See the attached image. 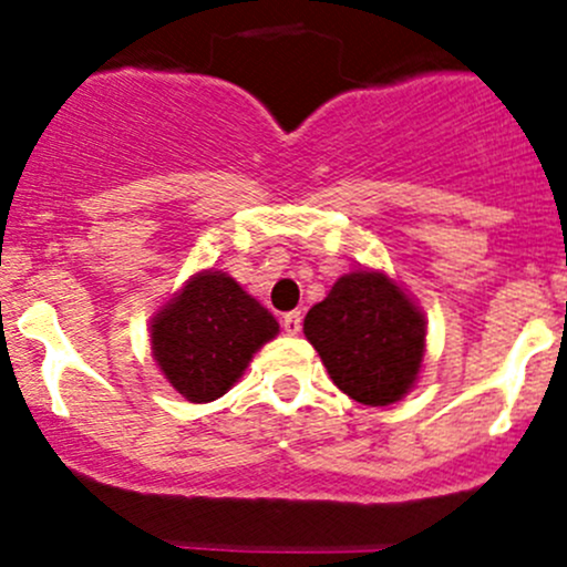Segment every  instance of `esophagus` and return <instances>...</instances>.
Listing matches in <instances>:
<instances>
[{
	"mask_svg": "<svg viewBox=\"0 0 567 567\" xmlns=\"http://www.w3.org/2000/svg\"><path fill=\"white\" fill-rule=\"evenodd\" d=\"M282 329L288 331V334H299V331H301V310H293V312H288V316H282Z\"/></svg>",
	"mask_w": 567,
	"mask_h": 567,
	"instance_id": "esophagus-1",
	"label": "esophagus"
}]
</instances>
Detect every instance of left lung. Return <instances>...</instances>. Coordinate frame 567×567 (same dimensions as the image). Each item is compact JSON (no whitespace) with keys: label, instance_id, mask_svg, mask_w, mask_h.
Segmentation results:
<instances>
[{"label":"left lung","instance_id":"left-lung-1","mask_svg":"<svg viewBox=\"0 0 567 567\" xmlns=\"http://www.w3.org/2000/svg\"><path fill=\"white\" fill-rule=\"evenodd\" d=\"M337 390L364 405H390L414 386L425 357V318L384 271L346 274L305 318Z\"/></svg>","mask_w":567,"mask_h":567}]
</instances>
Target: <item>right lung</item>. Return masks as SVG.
<instances>
[{
	"instance_id": "add662e5",
	"label": "right lung",
	"mask_w": 567,
	"mask_h": 567,
	"mask_svg": "<svg viewBox=\"0 0 567 567\" xmlns=\"http://www.w3.org/2000/svg\"><path fill=\"white\" fill-rule=\"evenodd\" d=\"M279 323L225 271H199L158 310L151 346L169 384L192 403L221 398Z\"/></svg>"
}]
</instances>
